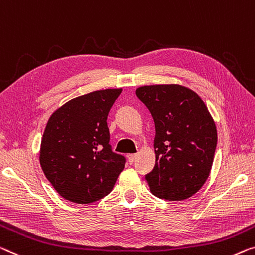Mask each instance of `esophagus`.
<instances>
[{
	"label": "esophagus",
	"instance_id": "obj_1",
	"mask_svg": "<svg viewBox=\"0 0 255 255\" xmlns=\"http://www.w3.org/2000/svg\"><path fill=\"white\" fill-rule=\"evenodd\" d=\"M136 155H137L136 153H130V154H128V155H127V157H128V161L130 162V164H131V162H134L135 158H136Z\"/></svg>",
	"mask_w": 255,
	"mask_h": 255
}]
</instances>
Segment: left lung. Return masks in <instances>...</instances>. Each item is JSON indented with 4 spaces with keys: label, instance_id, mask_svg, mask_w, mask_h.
I'll return each mask as SVG.
<instances>
[{
    "label": "left lung",
    "instance_id": "obj_1",
    "mask_svg": "<svg viewBox=\"0 0 255 255\" xmlns=\"http://www.w3.org/2000/svg\"><path fill=\"white\" fill-rule=\"evenodd\" d=\"M136 96L154 121L155 165L145 175L151 192L170 201L190 198L210 176L218 143L207 106L181 85L143 86Z\"/></svg>",
    "mask_w": 255,
    "mask_h": 255
}]
</instances>
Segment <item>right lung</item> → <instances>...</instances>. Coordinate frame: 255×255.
Listing matches in <instances>:
<instances>
[{"instance_id":"add662e5","label":"right lung","mask_w":255,"mask_h":255,"mask_svg":"<svg viewBox=\"0 0 255 255\" xmlns=\"http://www.w3.org/2000/svg\"><path fill=\"white\" fill-rule=\"evenodd\" d=\"M123 89L96 90L54 111L40 146L45 177L63 198L91 204L108 196L125 168L110 145L108 115Z\"/></svg>"}]
</instances>
